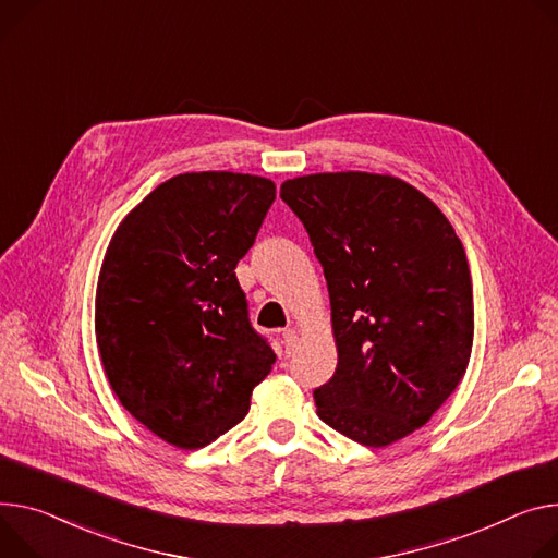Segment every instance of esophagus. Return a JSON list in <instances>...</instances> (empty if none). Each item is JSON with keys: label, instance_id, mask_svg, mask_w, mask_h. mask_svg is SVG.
Listing matches in <instances>:
<instances>
[{"label": "esophagus", "instance_id": "obj_1", "mask_svg": "<svg viewBox=\"0 0 558 558\" xmlns=\"http://www.w3.org/2000/svg\"><path fill=\"white\" fill-rule=\"evenodd\" d=\"M282 344H284V351L291 353L298 344V331L295 329H284L282 331Z\"/></svg>", "mask_w": 558, "mask_h": 558}]
</instances>
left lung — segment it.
Wrapping results in <instances>:
<instances>
[{"label":"left lung","mask_w":558,"mask_h":558,"mask_svg":"<svg viewBox=\"0 0 558 558\" xmlns=\"http://www.w3.org/2000/svg\"><path fill=\"white\" fill-rule=\"evenodd\" d=\"M323 265L338 365L314 391L323 423L365 447L423 427L465 376L474 342L461 238L393 175L342 171L282 182Z\"/></svg>","instance_id":"obj_1"}]
</instances>
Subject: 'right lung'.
I'll return each mask as SVG.
<instances>
[{"label":"right lung","instance_id":"add662e5","mask_svg":"<svg viewBox=\"0 0 558 558\" xmlns=\"http://www.w3.org/2000/svg\"><path fill=\"white\" fill-rule=\"evenodd\" d=\"M274 199L260 175L182 173L109 242L95 293L99 359L124 410L169 445L197 449L238 425L276 363L235 278Z\"/></svg>","mask_w":558,"mask_h":558}]
</instances>
